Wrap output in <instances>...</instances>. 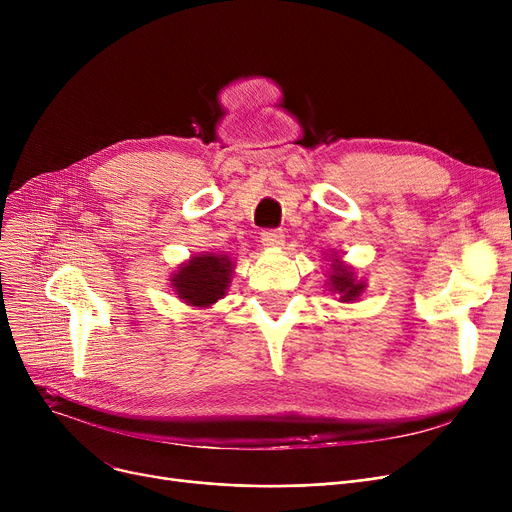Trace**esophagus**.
Segmentation results:
<instances>
[{"label":"esophagus","instance_id":"34e87169","mask_svg":"<svg viewBox=\"0 0 512 512\" xmlns=\"http://www.w3.org/2000/svg\"><path fill=\"white\" fill-rule=\"evenodd\" d=\"M261 242H263V247L278 249L280 245H284V234H282V230H263Z\"/></svg>","mask_w":512,"mask_h":512}]
</instances>
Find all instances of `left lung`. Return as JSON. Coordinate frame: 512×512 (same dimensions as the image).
<instances>
[{
	"label": "left lung",
	"mask_w": 512,
	"mask_h": 512,
	"mask_svg": "<svg viewBox=\"0 0 512 512\" xmlns=\"http://www.w3.org/2000/svg\"><path fill=\"white\" fill-rule=\"evenodd\" d=\"M330 280L328 286L332 292L340 294L342 303H353L361 297V292L365 290V282L355 278V272L351 267L344 265L338 257L332 259V267H330Z\"/></svg>",
	"instance_id": "8db88e82"
}]
</instances>
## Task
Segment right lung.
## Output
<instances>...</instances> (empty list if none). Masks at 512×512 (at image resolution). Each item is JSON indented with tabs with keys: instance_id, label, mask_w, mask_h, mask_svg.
<instances>
[{
	"instance_id": "add662e5",
	"label": "right lung",
	"mask_w": 512,
	"mask_h": 512,
	"mask_svg": "<svg viewBox=\"0 0 512 512\" xmlns=\"http://www.w3.org/2000/svg\"><path fill=\"white\" fill-rule=\"evenodd\" d=\"M232 261L228 255L201 253L191 257L172 274L170 282L186 305L209 307L226 294L232 276Z\"/></svg>"
}]
</instances>
